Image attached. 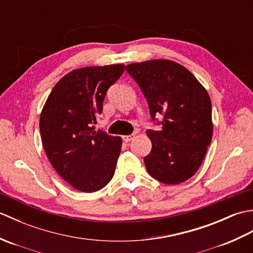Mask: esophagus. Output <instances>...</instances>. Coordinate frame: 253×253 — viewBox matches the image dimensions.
I'll list each match as a JSON object with an SVG mask.
<instances>
[{
  "label": "esophagus",
  "mask_w": 253,
  "mask_h": 253,
  "mask_svg": "<svg viewBox=\"0 0 253 253\" xmlns=\"http://www.w3.org/2000/svg\"><path fill=\"white\" fill-rule=\"evenodd\" d=\"M133 138H135V135H128V136H123V139H124V141H125V142H129V141H131Z\"/></svg>",
  "instance_id": "esophagus-1"
}]
</instances>
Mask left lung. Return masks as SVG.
Instances as JSON below:
<instances>
[{
  "instance_id": "obj_1",
  "label": "left lung",
  "mask_w": 253,
  "mask_h": 253,
  "mask_svg": "<svg viewBox=\"0 0 253 253\" xmlns=\"http://www.w3.org/2000/svg\"><path fill=\"white\" fill-rule=\"evenodd\" d=\"M148 102L153 122L162 116L160 130L148 129L152 149L143 159L148 173L166 185L189 179L200 168L212 140L211 100L197 78L169 60L126 66Z\"/></svg>"
}]
</instances>
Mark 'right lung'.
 <instances>
[{
  "instance_id": "add662e5",
  "label": "right lung",
  "mask_w": 253,
  "mask_h": 253,
  "mask_svg": "<svg viewBox=\"0 0 253 253\" xmlns=\"http://www.w3.org/2000/svg\"><path fill=\"white\" fill-rule=\"evenodd\" d=\"M125 71L123 64L83 67L58 82L40 115V133L53 168L75 189L94 192L114 175L122 139L95 130L106 91Z\"/></svg>"
}]
</instances>
